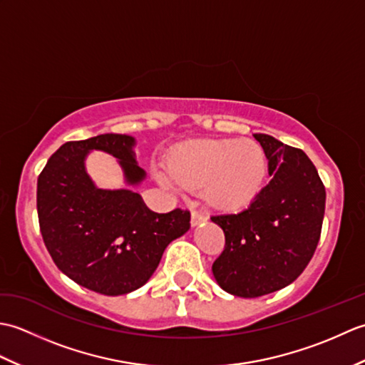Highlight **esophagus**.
Instances as JSON below:
<instances>
[{
  "mask_svg": "<svg viewBox=\"0 0 365 365\" xmlns=\"http://www.w3.org/2000/svg\"><path fill=\"white\" fill-rule=\"evenodd\" d=\"M205 221H207V215L204 212H199V210L191 212V226H199V224H202Z\"/></svg>",
  "mask_w": 365,
  "mask_h": 365,
  "instance_id": "obj_1",
  "label": "esophagus"
}]
</instances>
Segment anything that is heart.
I'll return each instance as SVG.
<instances>
[{
	"label": "heart",
	"mask_w": 365,
	"mask_h": 365,
	"mask_svg": "<svg viewBox=\"0 0 365 365\" xmlns=\"http://www.w3.org/2000/svg\"><path fill=\"white\" fill-rule=\"evenodd\" d=\"M169 173H158L169 187L202 188L212 205L240 210L259 196L268 174L263 147L243 139H202L170 153Z\"/></svg>",
	"instance_id": "heart-1"
}]
</instances>
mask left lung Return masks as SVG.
<instances>
[{"instance_id": "8db88e82", "label": "left lung", "mask_w": 365, "mask_h": 365, "mask_svg": "<svg viewBox=\"0 0 365 365\" xmlns=\"http://www.w3.org/2000/svg\"><path fill=\"white\" fill-rule=\"evenodd\" d=\"M254 138L267 153L271 180L245 210L212 216L226 237L213 276L222 290L242 298L281 290L304 271L319 245L327 202L304 152L269 135Z\"/></svg>"}]
</instances>
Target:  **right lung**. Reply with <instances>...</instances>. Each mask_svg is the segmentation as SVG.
Listing matches in <instances>:
<instances>
[{"mask_svg": "<svg viewBox=\"0 0 365 365\" xmlns=\"http://www.w3.org/2000/svg\"><path fill=\"white\" fill-rule=\"evenodd\" d=\"M135 138L106 133L68 141L37 178V215L56 267L86 289L118 297L149 281L166 246L190 229L188 210L155 213L131 190H100L84 158L103 150L119 160L128 185L145 177L136 165Z\"/></svg>", "mask_w": 365, "mask_h": 365, "instance_id": "right-lung-1", "label": "right lung"}]
</instances>
